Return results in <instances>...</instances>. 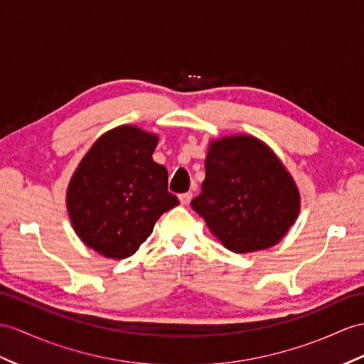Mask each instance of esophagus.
Instances as JSON below:
<instances>
[{"label": "esophagus", "mask_w": 364, "mask_h": 364, "mask_svg": "<svg viewBox=\"0 0 364 364\" xmlns=\"http://www.w3.org/2000/svg\"><path fill=\"white\" fill-rule=\"evenodd\" d=\"M191 198H193V193H183V194H181L179 196V200H181V203L182 205H188V203L191 202Z\"/></svg>", "instance_id": "esophagus-1"}]
</instances>
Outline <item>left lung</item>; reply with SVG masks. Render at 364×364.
I'll list each match as a JSON object with an SVG mask.
<instances>
[{
	"instance_id": "obj_1",
	"label": "left lung",
	"mask_w": 364,
	"mask_h": 364,
	"mask_svg": "<svg viewBox=\"0 0 364 364\" xmlns=\"http://www.w3.org/2000/svg\"><path fill=\"white\" fill-rule=\"evenodd\" d=\"M228 250L269 249L294 225L299 193L272 149L252 136L210 144L202 193L191 200Z\"/></svg>"
}]
</instances>
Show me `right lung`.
Returning a JSON list of instances; mask_svg holds the SVG:
<instances>
[{"instance_id": "1", "label": "right lung", "mask_w": 364, "mask_h": 364, "mask_svg": "<svg viewBox=\"0 0 364 364\" xmlns=\"http://www.w3.org/2000/svg\"><path fill=\"white\" fill-rule=\"evenodd\" d=\"M157 136L123 125L95 141L68 187V211L80 239L106 258H128L165 211L179 205L168 171L153 161Z\"/></svg>"}]
</instances>
